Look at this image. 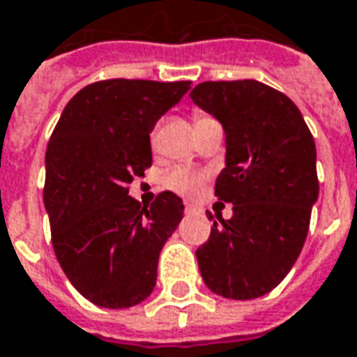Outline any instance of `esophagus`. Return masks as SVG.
Returning <instances> with one entry per match:
<instances>
[{"label":"esophagus","instance_id":"esophagus-1","mask_svg":"<svg viewBox=\"0 0 357 357\" xmlns=\"http://www.w3.org/2000/svg\"><path fill=\"white\" fill-rule=\"evenodd\" d=\"M184 212H186V214H196V212H200V208L195 206V204H186V206H184Z\"/></svg>","mask_w":357,"mask_h":357}]
</instances>
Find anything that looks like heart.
<instances>
[{
	"mask_svg": "<svg viewBox=\"0 0 357 357\" xmlns=\"http://www.w3.org/2000/svg\"><path fill=\"white\" fill-rule=\"evenodd\" d=\"M202 117L206 116H196V121L198 119H202ZM151 139H155V133H151ZM167 186L174 190V192H178V195L183 196H196L200 192V188H202V183H204V178H202V174L195 173V171H188V169H176L173 173H169L167 176Z\"/></svg>",
	"mask_w": 357,
	"mask_h": 357,
	"instance_id": "1",
	"label": "heart"
}]
</instances>
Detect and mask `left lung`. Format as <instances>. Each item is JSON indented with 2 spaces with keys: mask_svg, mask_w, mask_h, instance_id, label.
I'll list each match as a JSON object with an SVG mask.
<instances>
[{
  "mask_svg": "<svg viewBox=\"0 0 357 357\" xmlns=\"http://www.w3.org/2000/svg\"><path fill=\"white\" fill-rule=\"evenodd\" d=\"M190 98L226 131V169L214 195L234 204V216L218 214L196 250L200 275L226 298L267 295L307 240L318 198L312 133L291 98L257 80L202 82Z\"/></svg>",
  "mask_w": 357,
  "mask_h": 357,
  "instance_id": "8db88e82",
  "label": "left lung"
}]
</instances>
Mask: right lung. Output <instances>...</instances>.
Returning <instances> with one entry per match:
<instances>
[{
	"mask_svg": "<svg viewBox=\"0 0 357 357\" xmlns=\"http://www.w3.org/2000/svg\"><path fill=\"white\" fill-rule=\"evenodd\" d=\"M190 80L112 78L66 104L47 145L45 208L56 259L74 289L102 308H129L153 293L165 241L183 200L165 190L149 208L129 196L153 162L149 133Z\"/></svg>",
	"mask_w": 357,
	"mask_h": 357,
	"instance_id": "add662e5",
	"label": "right lung"
}]
</instances>
